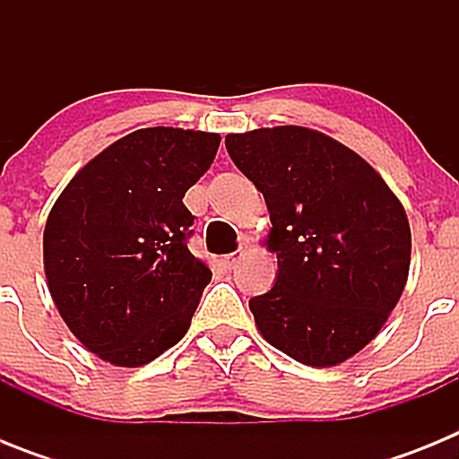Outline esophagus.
Returning a JSON list of instances; mask_svg holds the SVG:
<instances>
[{"label":"esophagus","instance_id":"esophagus-1","mask_svg":"<svg viewBox=\"0 0 459 459\" xmlns=\"http://www.w3.org/2000/svg\"><path fill=\"white\" fill-rule=\"evenodd\" d=\"M238 259H241V250L232 255H225V257H222V264H225V269H234V266L238 264Z\"/></svg>","mask_w":459,"mask_h":459}]
</instances>
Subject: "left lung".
<instances>
[{"label": "left lung", "instance_id": "obj_1", "mask_svg": "<svg viewBox=\"0 0 459 459\" xmlns=\"http://www.w3.org/2000/svg\"><path fill=\"white\" fill-rule=\"evenodd\" d=\"M225 147L273 225L278 278L250 299L259 333L303 366L344 363L377 338L407 285L403 202L368 160L312 128L232 133Z\"/></svg>", "mask_w": 459, "mask_h": 459}]
</instances>
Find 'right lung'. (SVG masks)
<instances>
[{"instance_id":"add662e5","label":"right lung","mask_w":459,"mask_h":459,"mask_svg":"<svg viewBox=\"0 0 459 459\" xmlns=\"http://www.w3.org/2000/svg\"><path fill=\"white\" fill-rule=\"evenodd\" d=\"M218 133L140 128L80 169L43 232L56 310L91 354L140 368L186 335L211 271L188 250L184 195L216 158Z\"/></svg>"}]
</instances>
